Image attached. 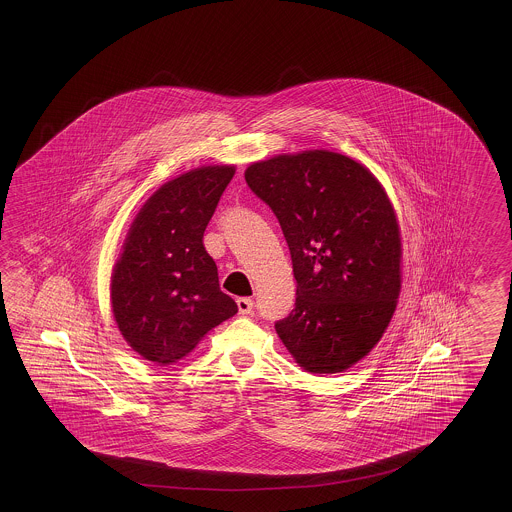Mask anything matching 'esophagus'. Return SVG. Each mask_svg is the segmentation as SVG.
Wrapping results in <instances>:
<instances>
[{
    "label": "esophagus",
    "mask_w": 512,
    "mask_h": 512,
    "mask_svg": "<svg viewBox=\"0 0 512 512\" xmlns=\"http://www.w3.org/2000/svg\"><path fill=\"white\" fill-rule=\"evenodd\" d=\"M238 309H240V315H251L254 309L252 298H238Z\"/></svg>",
    "instance_id": "34e87169"
}]
</instances>
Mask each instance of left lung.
I'll use <instances>...</instances> for the list:
<instances>
[{
    "instance_id": "8db88e82",
    "label": "left lung",
    "mask_w": 512,
    "mask_h": 512,
    "mask_svg": "<svg viewBox=\"0 0 512 512\" xmlns=\"http://www.w3.org/2000/svg\"><path fill=\"white\" fill-rule=\"evenodd\" d=\"M289 245L294 309L274 327L311 373L348 370L370 353L401 293V234L366 166L340 153L278 155L247 168Z\"/></svg>"
}]
</instances>
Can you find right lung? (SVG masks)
I'll return each instance as SVG.
<instances>
[{
    "label": "right lung",
    "instance_id": "add662e5",
    "mask_svg": "<svg viewBox=\"0 0 512 512\" xmlns=\"http://www.w3.org/2000/svg\"><path fill=\"white\" fill-rule=\"evenodd\" d=\"M234 166H203L168 181L131 223L111 276V305L122 337L141 357L170 364L212 327L238 313L219 289L203 234Z\"/></svg>",
    "mask_w": 512,
    "mask_h": 512
}]
</instances>
